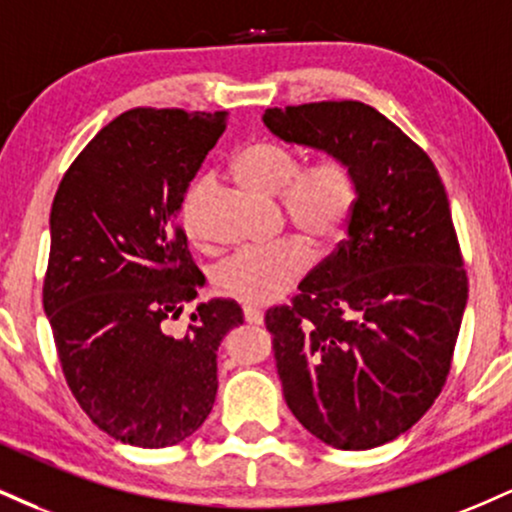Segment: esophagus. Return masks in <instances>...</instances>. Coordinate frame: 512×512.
I'll return each instance as SVG.
<instances>
[{"label":"esophagus","instance_id":"obj_1","mask_svg":"<svg viewBox=\"0 0 512 512\" xmlns=\"http://www.w3.org/2000/svg\"><path fill=\"white\" fill-rule=\"evenodd\" d=\"M243 317L248 324H262V319H264V315L257 310V307H243Z\"/></svg>","mask_w":512,"mask_h":512}]
</instances>
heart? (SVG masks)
<instances>
[{
	"label": "heart",
	"mask_w": 512,
	"mask_h": 512,
	"mask_svg": "<svg viewBox=\"0 0 512 512\" xmlns=\"http://www.w3.org/2000/svg\"><path fill=\"white\" fill-rule=\"evenodd\" d=\"M233 171L252 193L276 197L283 217L315 252L331 248L355 212V171L348 159L338 155H326L300 169V157L291 147L274 140H257L238 152ZM209 186V178H197L178 207V219L190 240L200 238V202ZM305 267V252L295 243L245 250L219 264L214 286L224 298L260 307L286 293L303 276Z\"/></svg>",
	"instance_id": "heart-1"
}]
</instances>
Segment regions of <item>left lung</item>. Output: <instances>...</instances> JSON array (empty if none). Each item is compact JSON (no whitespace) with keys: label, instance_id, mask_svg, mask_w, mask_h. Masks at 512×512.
<instances>
[{"label":"left lung","instance_id":"1","mask_svg":"<svg viewBox=\"0 0 512 512\" xmlns=\"http://www.w3.org/2000/svg\"><path fill=\"white\" fill-rule=\"evenodd\" d=\"M281 140L348 159L357 178L348 236L267 310L288 408L341 451L405 434L451 372L467 303L448 195L427 152L355 100L267 109Z\"/></svg>","mask_w":512,"mask_h":512}]
</instances>
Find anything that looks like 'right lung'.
<instances>
[{"label": "right lung", "instance_id": "1", "mask_svg": "<svg viewBox=\"0 0 512 512\" xmlns=\"http://www.w3.org/2000/svg\"><path fill=\"white\" fill-rule=\"evenodd\" d=\"M226 112L138 107L73 159L49 214L42 286L66 384L112 439L166 448L188 439L217 398V348L243 312L200 303L181 336L169 322L202 276L176 212Z\"/></svg>", "mask_w": 512, "mask_h": 512}]
</instances>
